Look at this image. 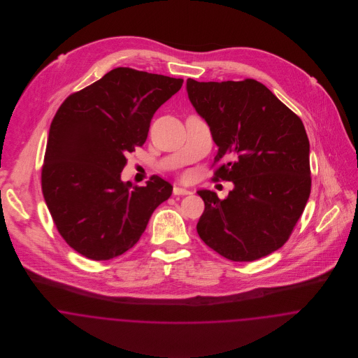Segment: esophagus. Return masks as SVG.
Here are the masks:
<instances>
[{
    "label": "esophagus",
    "instance_id": "1",
    "mask_svg": "<svg viewBox=\"0 0 358 358\" xmlns=\"http://www.w3.org/2000/svg\"><path fill=\"white\" fill-rule=\"evenodd\" d=\"M190 193H192V192L187 190L185 187H173V194H176V196H185V194H190Z\"/></svg>",
    "mask_w": 358,
    "mask_h": 358
}]
</instances>
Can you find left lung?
<instances>
[{
    "mask_svg": "<svg viewBox=\"0 0 358 358\" xmlns=\"http://www.w3.org/2000/svg\"><path fill=\"white\" fill-rule=\"evenodd\" d=\"M187 98L208 123L224 159L215 180L234 189L220 200L199 190L204 213L199 236L234 262H252L280 248L306 206L310 143L305 126L266 85L243 82L187 80Z\"/></svg>",
    "mask_w": 358,
    "mask_h": 358,
    "instance_id": "left-lung-1",
    "label": "left lung"
}]
</instances>
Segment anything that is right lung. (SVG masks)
<instances>
[{"label": "right lung", "instance_id": "right-lung-1", "mask_svg": "<svg viewBox=\"0 0 358 358\" xmlns=\"http://www.w3.org/2000/svg\"><path fill=\"white\" fill-rule=\"evenodd\" d=\"M182 79L113 69L69 95L50 127L41 187L60 235L76 252L110 260L134 247L173 187L153 176L145 187L120 180L126 154L142 146L154 113Z\"/></svg>", "mask_w": 358, "mask_h": 358}]
</instances>
